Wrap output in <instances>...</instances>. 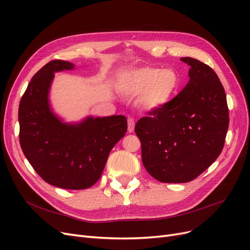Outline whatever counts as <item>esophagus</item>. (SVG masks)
Returning <instances> with one entry per match:
<instances>
[{
  "instance_id": "esophagus-1",
  "label": "esophagus",
  "mask_w": 250,
  "mask_h": 250,
  "mask_svg": "<svg viewBox=\"0 0 250 250\" xmlns=\"http://www.w3.org/2000/svg\"><path fill=\"white\" fill-rule=\"evenodd\" d=\"M127 128H128V132H133L134 131V127H135V123H134V120L129 118L128 119V124H127Z\"/></svg>"
}]
</instances>
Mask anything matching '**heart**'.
<instances>
[{
    "mask_svg": "<svg viewBox=\"0 0 250 250\" xmlns=\"http://www.w3.org/2000/svg\"><path fill=\"white\" fill-rule=\"evenodd\" d=\"M118 87L127 96H138L139 103L147 110L165 106L179 86L178 74L172 69L140 66L121 73Z\"/></svg>",
    "mask_w": 250,
    "mask_h": 250,
    "instance_id": "heart-1",
    "label": "heart"
}]
</instances>
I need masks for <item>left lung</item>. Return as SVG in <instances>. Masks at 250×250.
<instances>
[{
	"label": "left lung",
	"instance_id": "left-lung-1",
	"mask_svg": "<svg viewBox=\"0 0 250 250\" xmlns=\"http://www.w3.org/2000/svg\"><path fill=\"white\" fill-rule=\"evenodd\" d=\"M188 84L165 106L138 121L142 162L162 183L184 184L206 171L220 155L229 129L225 90L214 70L192 57Z\"/></svg>",
	"mask_w": 250,
	"mask_h": 250
}]
</instances>
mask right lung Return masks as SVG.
Listing matches in <instances>:
<instances>
[{"label":"right lung","mask_w":250,"mask_h":250,"mask_svg":"<svg viewBox=\"0 0 250 250\" xmlns=\"http://www.w3.org/2000/svg\"><path fill=\"white\" fill-rule=\"evenodd\" d=\"M64 60H52L29 82L19 107L20 144L36 173L46 183L66 190L94 186L113 146L127 130L124 116L67 123L53 111L49 94L55 73L74 70Z\"/></svg>","instance_id":"obj_1"}]
</instances>
